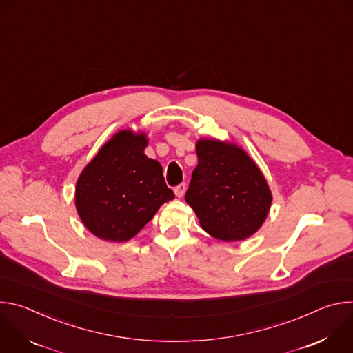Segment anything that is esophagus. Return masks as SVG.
Returning a JSON list of instances; mask_svg holds the SVG:
<instances>
[{
	"label": "esophagus",
	"mask_w": 353,
	"mask_h": 353,
	"mask_svg": "<svg viewBox=\"0 0 353 353\" xmlns=\"http://www.w3.org/2000/svg\"><path fill=\"white\" fill-rule=\"evenodd\" d=\"M185 190H187V185H185V183H181V184H179L177 187H174V194H176V196L181 198V196L184 195Z\"/></svg>",
	"instance_id": "esophagus-1"
}]
</instances>
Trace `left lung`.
I'll return each instance as SVG.
<instances>
[{"label":"left lung","instance_id":"obj_1","mask_svg":"<svg viewBox=\"0 0 353 353\" xmlns=\"http://www.w3.org/2000/svg\"><path fill=\"white\" fill-rule=\"evenodd\" d=\"M196 157L185 203L194 210L201 228L223 241L254 234L272 201L259 166L237 145L218 139H199Z\"/></svg>","mask_w":353,"mask_h":353}]
</instances>
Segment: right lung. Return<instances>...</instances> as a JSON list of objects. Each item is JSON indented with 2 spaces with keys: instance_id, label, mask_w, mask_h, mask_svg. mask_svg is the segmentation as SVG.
Masks as SVG:
<instances>
[{
  "instance_id": "add662e5",
  "label": "right lung",
  "mask_w": 353,
  "mask_h": 353,
  "mask_svg": "<svg viewBox=\"0 0 353 353\" xmlns=\"http://www.w3.org/2000/svg\"><path fill=\"white\" fill-rule=\"evenodd\" d=\"M146 135L117 132L82 170L75 188V207L83 225L108 241L134 237L161 205L174 198L162 166L143 149Z\"/></svg>"
}]
</instances>
